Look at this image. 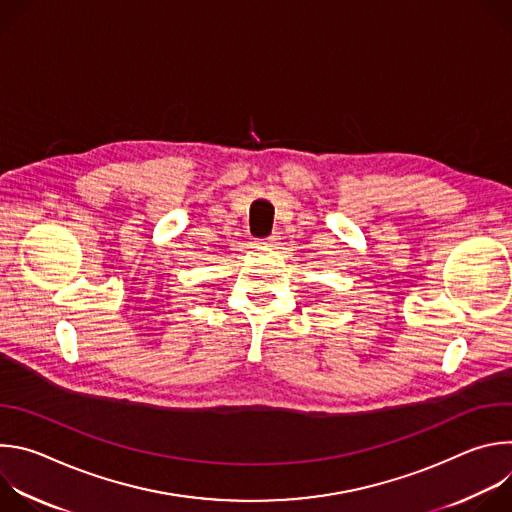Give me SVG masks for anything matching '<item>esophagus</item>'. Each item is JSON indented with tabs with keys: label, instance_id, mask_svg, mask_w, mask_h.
Listing matches in <instances>:
<instances>
[{
	"label": "esophagus",
	"instance_id": "esophagus-1",
	"mask_svg": "<svg viewBox=\"0 0 512 512\" xmlns=\"http://www.w3.org/2000/svg\"><path fill=\"white\" fill-rule=\"evenodd\" d=\"M277 243V237L271 235V237H265V239H259L257 245H263V247H273Z\"/></svg>",
	"mask_w": 512,
	"mask_h": 512
}]
</instances>
